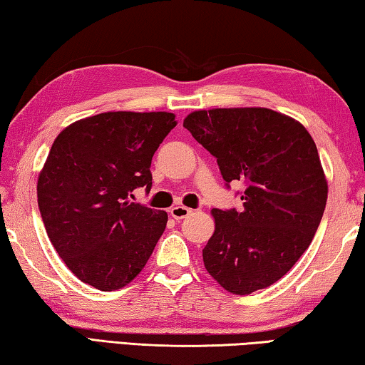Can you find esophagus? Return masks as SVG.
Returning a JSON list of instances; mask_svg holds the SVG:
<instances>
[{
	"mask_svg": "<svg viewBox=\"0 0 365 365\" xmlns=\"http://www.w3.org/2000/svg\"><path fill=\"white\" fill-rule=\"evenodd\" d=\"M169 214L172 215V218H175V220H182V218L188 217L191 214V209L185 207V205H175V207H172L169 210Z\"/></svg>",
	"mask_w": 365,
	"mask_h": 365,
	"instance_id": "esophagus-1",
	"label": "esophagus"
}]
</instances>
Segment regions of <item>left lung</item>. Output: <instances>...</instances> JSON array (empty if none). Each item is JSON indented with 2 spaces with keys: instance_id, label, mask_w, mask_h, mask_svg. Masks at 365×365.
<instances>
[{
  "instance_id": "obj_1",
  "label": "left lung",
  "mask_w": 365,
  "mask_h": 365,
  "mask_svg": "<svg viewBox=\"0 0 365 365\" xmlns=\"http://www.w3.org/2000/svg\"><path fill=\"white\" fill-rule=\"evenodd\" d=\"M183 128L217 158L225 182L246 187L242 212L212 210L205 269L236 295L269 287L309 247L326 209L313 137L297 119L262 107L197 110Z\"/></svg>"
}]
</instances>
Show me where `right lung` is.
<instances>
[{
	"label": "right lung",
	"mask_w": 365,
	"mask_h": 365,
	"mask_svg": "<svg viewBox=\"0 0 365 365\" xmlns=\"http://www.w3.org/2000/svg\"><path fill=\"white\" fill-rule=\"evenodd\" d=\"M177 125L168 111H107L67 125L38 177V205L58 257L103 292L134 279L165 230L168 212L132 202L151 188V158Z\"/></svg>",
	"instance_id": "add662e5"
}]
</instances>
